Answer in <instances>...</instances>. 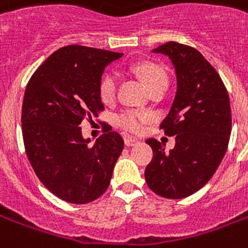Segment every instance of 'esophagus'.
Segmentation results:
<instances>
[{"instance_id":"1","label":"esophagus","mask_w":248,"mask_h":248,"mask_svg":"<svg viewBox=\"0 0 248 248\" xmlns=\"http://www.w3.org/2000/svg\"><path fill=\"white\" fill-rule=\"evenodd\" d=\"M138 143H140V142L137 140V138H134V137H126V138H124V145L129 146V147H131V146H137Z\"/></svg>"}]
</instances>
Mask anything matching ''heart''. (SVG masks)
I'll use <instances>...</instances> for the list:
<instances>
[{
    "mask_svg": "<svg viewBox=\"0 0 248 248\" xmlns=\"http://www.w3.org/2000/svg\"><path fill=\"white\" fill-rule=\"evenodd\" d=\"M133 70L142 78V81L145 82V85L149 87L150 92L155 87L167 85L166 71L154 62H138L134 65ZM117 83H118V77L115 73H106L101 78L99 85H98V92L103 102L113 101L115 97V92H117ZM149 118H150L149 114L140 111V110H124L117 115L115 122L122 129L131 131V133H138L142 130L143 124L149 121Z\"/></svg>",
    "mask_w": 248,
    "mask_h": 248,
    "instance_id": "b5f03b06",
    "label": "heart"
}]
</instances>
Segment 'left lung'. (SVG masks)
<instances>
[{"label": "left lung", "instance_id": "left-lung-1", "mask_svg": "<svg viewBox=\"0 0 248 248\" xmlns=\"http://www.w3.org/2000/svg\"><path fill=\"white\" fill-rule=\"evenodd\" d=\"M153 51L169 57L177 73V94L159 126L175 137V147L167 153L159 140H146L154 155L145 178L151 191L181 199L201 190L226 154L231 134L229 93L217 70L191 46L170 41Z\"/></svg>", "mask_w": 248, "mask_h": 248}]
</instances>
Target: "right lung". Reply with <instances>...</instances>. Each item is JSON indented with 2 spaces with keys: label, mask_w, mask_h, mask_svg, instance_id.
Instances as JSON below:
<instances>
[{
  "label": "right lung",
  "mask_w": 248,
  "mask_h": 248,
  "mask_svg": "<svg viewBox=\"0 0 248 248\" xmlns=\"http://www.w3.org/2000/svg\"><path fill=\"white\" fill-rule=\"evenodd\" d=\"M122 53L69 45L54 51L28 82L22 103L26 155L42 185L62 201L93 202L108 190L124 140L106 126L93 146L79 124L105 110L98 85Z\"/></svg>",
  "instance_id": "obj_1"
}]
</instances>
